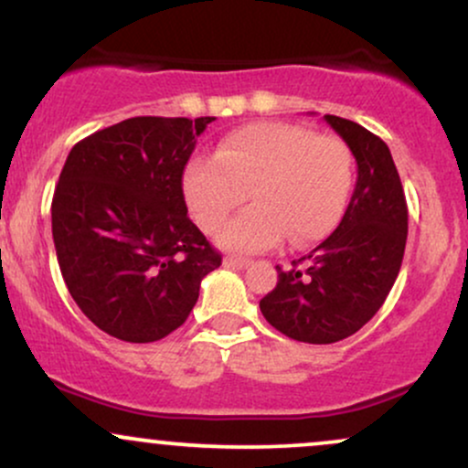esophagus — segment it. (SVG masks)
<instances>
[{
	"instance_id": "esophagus-1",
	"label": "esophagus",
	"mask_w": 468,
	"mask_h": 468,
	"mask_svg": "<svg viewBox=\"0 0 468 468\" xmlns=\"http://www.w3.org/2000/svg\"><path fill=\"white\" fill-rule=\"evenodd\" d=\"M225 264H228V267H234V269H245V267H250L251 261L243 256H228L225 258Z\"/></svg>"
}]
</instances>
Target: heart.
I'll use <instances>...</instances> for the list:
<instances>
[{
    "label": "heart",
    "instance_id": "b5f03b06",
    "mask_svg": "<svg viewBox=\"0 0 468 468\" xmlns=\"http://www.w3.org/2000/svg\"><path fill=\"white\" fill-rule=\"evenodd\" d=\"M354 182V158L340 138L291 123H253L229 132L212 160L184 171L186 206L204 232H217L243 204L218 243L234 251H262L291 240L303 247L330 234Z\"/></svg>",
    "mask_w": 468,
    "mask_h": 468
}]
</instances>
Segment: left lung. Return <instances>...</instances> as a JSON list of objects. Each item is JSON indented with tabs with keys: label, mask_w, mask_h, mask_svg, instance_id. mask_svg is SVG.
<instances>
[{
	"label": "left lung",
	"mask_w": 468,
	"mask_h": 468,
	"mask_svg": "<svg viewBox=\"0 0 468 468\" xmlns=\"http://www.w3.org/2000/svg\"><path fill=\"white\" fill-rule=\"evenodd\" d=\"M357 165L343 221L308 256L278 269V284L261 299L275 330L299 343L330 345L351 336L382 308L399 275L408 239V206L390 149L354 121L325 114Z\"/></svg>",
	"instance_id": "8db88e82"
}]
</instances>
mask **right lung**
<instances>
[{"mask_svg": "<svg viewBox=\"0 0 468 468\" xmlns=\"http://www.w3.org/2000/svg\"><path fill=\"white\" fill-rule=\"evenodd\" d=\"M215 117H132L75 143L51 234L80 310L111 336L154 343L188 319L221 253L188 218L182 176Z\"/></svg>", "mask_w": 468, "mask_h": 468, "instance_id": "add662e5", "label": "right lung"}]
</instances>
